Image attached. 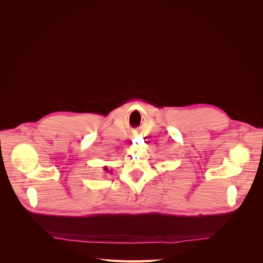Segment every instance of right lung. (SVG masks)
<instances>
[{"label": "right lung", "mask_w": 263, "mask_h": 263, "mask_svg": "<svg viewBox=\"0 0 263 263\" xmlns=\"http://www.w3.org/2000/svg\"><path fill=\"white\" fill-rule=\"evenodd\" d=\"M103 170H104L105 172H108V170H107V167H106V166H105V167H103Z\"/></svg>", "instance_id": "right-lung-1"}]
</instances>
